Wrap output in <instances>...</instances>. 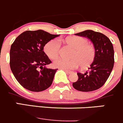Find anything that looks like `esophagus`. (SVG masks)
Returning a JSON list of instances; mask_svg holds the SVG:
<instances>
[{"label": "esophagus", "instance_id": "obj_1", "mask_svg": "<svg viewBox=\"0 0 123 123\" xmlns=\"http://www.w3.org/2000/svg\"><path fill=\"white\" fill-rule=\"evenodd\" d=\"M64 70V71H65V72H66L67 74H71V73H72V71H68V70Z\"/></svg>", "mask_w": 123, "mask_h": 123}]
</instances>
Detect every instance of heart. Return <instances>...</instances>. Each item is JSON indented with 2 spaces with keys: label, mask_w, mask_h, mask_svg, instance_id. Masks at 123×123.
Wrapping results in <instances>:
<instances>
[{
  "label": "heart",
  "mask_w": 123,
  "mask_h": 123,
  "mask_svg": "<svg viewBox=\"0 0 123 123\" xmlns=\"http://www.w3.org/2000/svg\"><path fill=\"white\" fill-rule=\"evenodd\" d=\"M67 44L74 48L71 59L59 58L55 60V67L66 70L76 69L80 65L81 67L89 66L95 58L96 51L92 44L88 43L85 38L79 36H71L65 40ZM61 43L58 39H54L47 43L44 46V52L50 59H54L60 53Z\"/></svg>",
  "instance_id": "heart-1"
}]
</instances>
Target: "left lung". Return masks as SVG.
<instances>
[{
    "label": "left lung",
    "instance_id": "left-lung-1",
    "mask_svg": "<svg viewBox=\"0 0 123 123\" xmlns=\"http://www.w3.org/2000/svg\"><path fill=\"white\" fill-rule=\"evenodd\" d=\"M75 35L89 39L93 43L96 55L94 61L85 73H77L79 79L73 83V86L77 90L83 92L99 89L106 82L114 67L112 44L104 34L92 30H86Z\"/></svg>",
    "mask_w": 123,
    "mask_h": 123
}]
</instances>
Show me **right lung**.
<instances>
[{"instance_id":"add662e5","label":"right lung","mask_w":123,"mask_h":123,"mask_svg":"<svg viewBox=\"0 0 123 123\" xmlns=\"http://www.w3.org/2000/svg\"><path fill=\"white\" fill-rule=\"evenodd\" d=\"M59 35L43 30L26 31L18 36L10 49V67L18 83L26 89L40 92L53 82L58 69L47 68L52 62L44 53L45 45Z\"/></svg>"}]
</instances>
